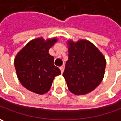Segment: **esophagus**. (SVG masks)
<instances>
[{"instance_id": "1", "label": "esophagus", "mask_w": 121, "mask_h": 121, "mask_svg": "<svg viewBox=\"0 0 121 121\" xmlns=\"http://www.w3.org/2000/svg\"><path fill=\"white\" fill-rule=\"evenodd\" d=\"M60 69L61 72V73H63V72H64V66H61L60 68Z\"/></svg>"}]
</instances>
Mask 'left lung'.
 Here are the masks:
<instances>
[{"mask_svg":"<svg viewBox=\"0 0 121 121\" xmlns=\"http://www.w3.org/2000/svg\"><path fill=\"white\" fill-rule=\"evenodd\" d=\"M106 64L104 55L89 41L70 42L63 73L69 91L79 95L94 90L102 81Z\"/></svg>","mask_w":121,"mask_h":121,"instance_id":"8db88e82","label":"left lung"}]
</instances>
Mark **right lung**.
Returning <instances> with one entry per match:
<instances>
[{
	"label": "right lung",
	"mask_w": 121,
	"mask_h": 121,
	"mask_svg": "<svg viewBox=\"0 0 121 121\" xmlns=\"http://www.w3.org/2000/svg\"><path fill=\"white\" fill-rule=\"evenodd\" d=\"M56 39L45 41L41 38L32 40L15 58V68L19 82L31 91L43 94L50 89L56 76L61 71L54 65V57L49 50Z\"/></svg>",
	"instance_id": "obj_1"
}]
</instances>
